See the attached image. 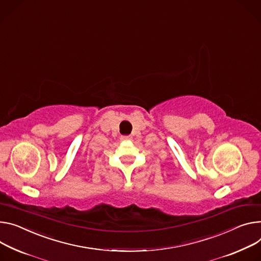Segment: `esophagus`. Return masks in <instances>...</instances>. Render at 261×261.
<instances>
[{
	"mask_svg": "<svg viewBox=\"0 0 261 261\" xmlns=\"http://www.w3.org/2000/svg\"><path fill=\"white\" fill-rule=\"evenodd\" d=\"M131 138H132L131 135H122L121 136V140H129Z\"/></svg>",
	"mask_w": 261,
	"mask_h": 261,
	"instance_id": "34e87169",
	"label": "esophagus"
}]
</instances>
